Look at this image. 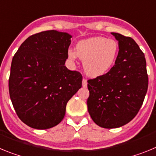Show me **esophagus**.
I'll return each instance as SVG.
<instances>
[{"label":"esophagus","mask_w":156,"mask_h":156,"mask_svg":"<svg viewBox=\"0 0 156 156\" xmlns=\"http://www.w3.org/2000/svg\"><path fill=\"white\" fill-rule=\"evenodd\" d=\"M87 80L86 79H83V87H87Z\"/></svg>","instance_id":"1"}]
</instances>
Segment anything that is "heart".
<instances>
[{
	"instance_id": "b5f03b06",
	"label": "heart",
	"mask_w": 156,
	"mask_h": 156,
	"mask_svg": "<svg viewBox=\"0 0 156 156\" xmlns=\"http://www.w3.org/2000/svg\"><path fill=\"white\" fill-rule=\"evenodd\" d=\"M119 53V44L112 39L104 37H94L79 41L75 51H69L70 60L78 58L83 60L85 73L92 77L107 73L115 64Z\"/></svg>"
}]
</instances>
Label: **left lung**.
Listing matches in <instances>:
<instances>
[{
  "mask_svg": "<svg viewBox=\"0 0 156 156\" xmlns=\"http://www.w3.org/2000/svg\"><path fill=\"white\" fill-rule=\"evenodd\" d=\"M119 41L115 65L100 76L87 80V109L99 126L120 127L136 116L148 86L144 55L131 37L112 33Z\"/></svg>",
  "mask_w": 156,
  "mask_h": 156,
  "instance_id": "8db88e82",
  "label": "left lung"
}]
</instances>
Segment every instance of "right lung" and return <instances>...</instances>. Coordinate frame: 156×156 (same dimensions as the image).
I'll return each mask as SVG.
<instances>
[{"instance_id":"right-lung-1","label":"right lung","mask_w":156,"mask_h":156,"mask_svg":"<svg viewBox=\"0 0 156 156\" xmlns=\"http://www.w3.org/2000/svg\"><path fill=\"white\" fill-rule=\"evenodd\" d=\"M71 37L48 30L27 38L12 58L9 94L19 118L45 129L63 119L66 104L82 87L80 73L65 66Z\"/></svg>"}]
</instances>
